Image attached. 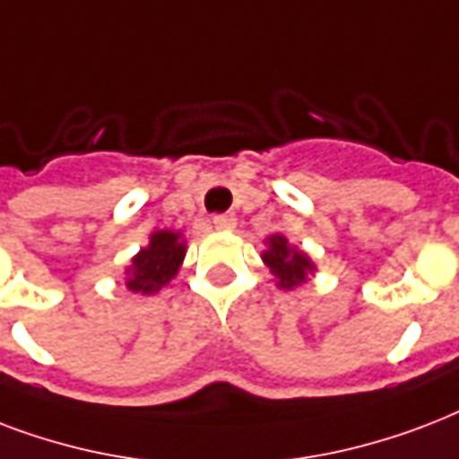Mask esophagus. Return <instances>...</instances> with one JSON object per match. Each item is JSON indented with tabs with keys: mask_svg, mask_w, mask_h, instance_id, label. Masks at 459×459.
I'll list each match as a JSON object with an SVG mask.
<instances>
[{
	"mask_svg": "<svg viewBox=\"0 0 459 459\" xmlns=\"http://www.w3.org/2000/svg\"><path fill=\"white\" fill-rule=\"evenodd\" d=\"M212 225L218 227V230H234L237 218H234L232 212H222V215H215V218H212Z\"/></svg>",
	"mask_w": 459,
	"mask_h": 459,
	"instance_id": "1",
	"label": "esophagus"
}]
</instances>
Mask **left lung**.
Here are the masks:
<instances>
[{
	"label": "left lung",
	"mask_w": 459,
	"mask_h": 459,
	"mask_svg": "<svg viewBox=\"0 0 459 459\" xmlns=\"http://www.w3.org/2000/svg\"><path fill=\"white\" fill-rule=\"evenodd\" d=\"M263 261L268 263L282 290L301 285L307 280V273L314 270V263L308 261V255L290 247L285 237H280V234L270 237V248L263 251Z\"/></svg>",
	"instance_id": "left-lung-1"
}]
</instances>
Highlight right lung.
I'll return each mask as SVG.
<instances>
[{
    "label": "right lung",
    "instance_id": "right-lung-1",
    "mask_svg": "<svg viewBox=\"0 0 459 459\" xmlns=\"http://www.w3.org/2000/svg\"><path fill=\"white\" fill-rule=\"evenodd\" d=\"M184 241L179 234L162 230L151 237V244L141 248L126 270V287L136 294H155L177 275L184 258Z\"/></svg>",
    "mask_w": 459,
    "mask_h": 459
}]
</instances>
